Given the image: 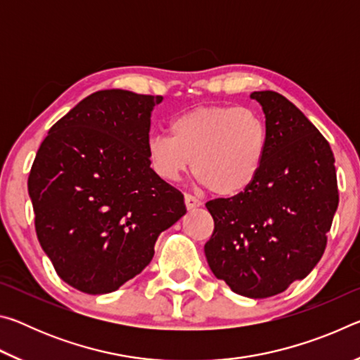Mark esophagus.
<instances>
[{
    "label": "esophagus",
    "instance_id": "obj_1",
    "mask_svg": "<svg viewBox=\"0 0 360 360\" xmlns=\"http://www.w3.org/2000/svg\"><path fill=\"white\" fill-rule=\"evenodd\" d=\"M184 202H186V206H187V210H188V211L197 210V208H200V206H202V202H200L198 198H195L193 195H188V193H186Z\"/></svg>",
    "mask_w": 360,
    "mask_h": 360
}]
</instances>
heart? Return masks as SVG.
Here are the masks:
<instances>
[{
    "mask_svg": "<svg viewBox=\"0 0 360 360\" xmlns=\"http://www.w3.org/2000/svg\"><path fill=\"white\" fill-rule=\"evenodd\" d=\"M268 130L257 112L225 105L202 106L176 115L168 135H150L146 154L163 181H178L191 165L203 186L221 197H235L260 173Z\"/></svg>",
    "mask_w": 360,
    "mask_h": 360,
    "instance_id": "obj_1",
    "label": "heart"
}]
</instances>
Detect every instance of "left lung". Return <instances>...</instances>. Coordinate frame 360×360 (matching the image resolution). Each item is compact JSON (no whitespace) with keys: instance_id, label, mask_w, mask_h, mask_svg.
Returning <instances> with one entry per match:
<instances>
[{"instance_id":"obj_1","label":"left lung","mask_w":360,"mask_h":360,"mask_svg":"<svg viewBox=\"0 0 360 360\" xmlns=\"http://www.w3.org/2000/svg\"><path fill=\"white\" fill-rule=\"evenodd\" d=\"M268 130L264 165L251 187L206 203L214 231L205 245L211 271L243 297L266 298L318 265L338 208L327 139L273 90L252 92Z\"/></svg>"}]
</instances>
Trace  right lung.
<instances>
[{
    "instance_id": "add662e5",
    "label": "right lung",
    "mask_w": 360,
    "mask_h": 360,
    "mask_svg": "<svg viewBox=\"0 0 360 360\" xmlns=\"http://www.w3.org/2000/svg\"><path fill=\"white\" fill-rule=\"evenodd\" d=\"M162 100L95 92L49 130L36 154L28 176L36 235L57 275L85 294H109L141 273L158 235L187 211L146 154Z\"/></svg>"
}]
</instances>
